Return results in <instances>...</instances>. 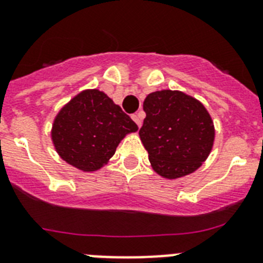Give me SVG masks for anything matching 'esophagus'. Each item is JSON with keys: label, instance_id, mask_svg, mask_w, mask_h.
<instances>
[{"label": "esophagus", "instance_id": "esophagus-1", "mask_svg": "<svg viewBox=\"0 0 263 263\" xmlns=\"http://www.w3.org/2000/svg\"><path fill=\"white\" fill-rule=\"evenodd\" d=\"M132 120H134V122L136 123V124L139 127L141 126V118H140V115H139V114H134V115H132Z\"/></svg>", "mask_w": 263, "mask_h": 263}]
</instances>
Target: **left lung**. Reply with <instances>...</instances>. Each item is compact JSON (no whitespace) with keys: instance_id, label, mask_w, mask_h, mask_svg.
<instances>
[{"instance_id":"8db88e82","label":"left lung","mask_w":263,"mask_h":263,"mask_svg":"<svg viewBox=\"0 0 263 263\" xmlns=\"http://www.w3.org/2000/svg\"><path fill=\"white\" fill-rule=\"evenodd\" d=\"M143 108L146 117L139 135L157 174L176 179L202 166L214 145L215 127L198 99L160 90L146 96Z\"/></svg>"}]
</instances>
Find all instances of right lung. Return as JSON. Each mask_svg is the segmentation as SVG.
I'll list each match as a JSON object with an SVG mask.
<instances>
[{
  "label": "right lung",
  "mask_w": 263,
  "mask_h": 263,
  "mask_svg": "<svg viewBox=\"0 0 263 263\" xmlns=\"http://www.w3.org/2000/svg\"><path fill=\"white\" fill-rule=\"evenodd\" d=\"M137 131L136 123L103 91L84 90L56 115L51 137L65 162L82 172H96L114 156L124 136Z\"/></svg>",
  "instance_id": "add662e5"
}]
</instances>
